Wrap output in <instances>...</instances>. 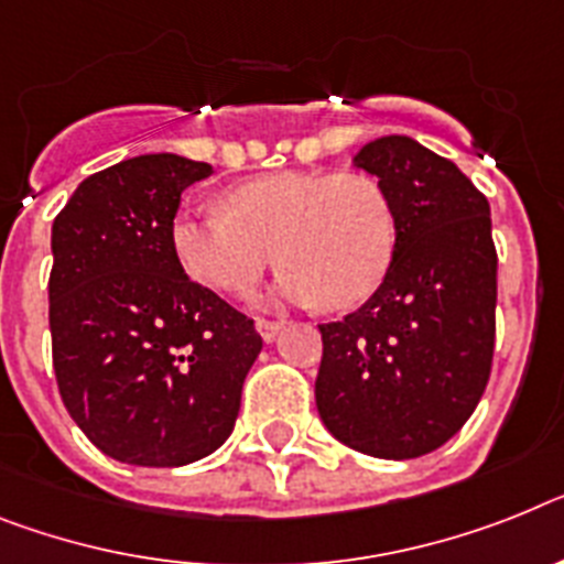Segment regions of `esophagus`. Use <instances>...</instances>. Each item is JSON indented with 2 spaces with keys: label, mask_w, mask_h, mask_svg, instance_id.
<instances>
[{
  "label": "esophagus",
  "mask_w": 564,
  "mask_h": 564,
  "mask_svg": "<svg viewBox=\"0 0 564 564\" xmlns=\"http://www.w3.org/2000/svg\"><path fill=\"white\" fill-rule=\"evenodd\" d=\"M258 333H260V338L267 340V344H272L274 338H278V335H281V329H283V324H278V321H267V318H258Z\"/></svg>",
  "instance_id": "obj_1"
}]
</instances>
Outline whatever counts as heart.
Here are the masks:
<instances>
[{"mask_svg": "<svg viewBox=\"0 0 564 564\" xmlns=\"http://www.w3.org/2000/svg\"><path fill=\"white\" fill-rule=\"evenodd\" d=\"M220 206L224 215L183 212L172 224L183 272L220 295L252 292L278 258L283 301L349 310L381 286L399 243L390 194L361 172L263 174Z\"/></svg>", "mask_w": 564, "mask_h": 564, "instance_id": "heart-1", "label": "heart"}]
</instances>
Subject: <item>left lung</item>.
Returning a JSON list of instances; mask_svg holds the SVG:
<instances>
[{
  "label": "left lung",
  "mask_w": 564,
  "mask_h": 564,
  "mask_svg": "<svg viewBox=\"0 0 564 564\" xmlns=\"http://www.w3.org/2000/svg\"><path fill=\"white\" fill-rule=\"evenodd\" d=\"M352 165L390 194L399 243L370 301L318 326L315 404L324 427L352 451L415 458L451 442L490 378V203L456 163L413 137H378Z\"/></svg>",
  "instance_id": "8db88e82"
}]
</instances>
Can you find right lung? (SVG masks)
Returning <instances> with one entry per match:
<instances>
[{"mask_svg": "<svg viewBox=\"0 0 564 564\" xmlns=\"http://www.w3.org/2000/svg\"><path fill=\"white\" fill-rule=\"evenodd\" d=\"M212 174L140 154L85 177L51 229L48 321L65 410L122 465L183 467L235 430L263 340L172 252L180 194Z\"/></svg>", "mask_w": 564, "mask_h": 564, "instance_id": "1", "label": "right lung"}]
</instances>
